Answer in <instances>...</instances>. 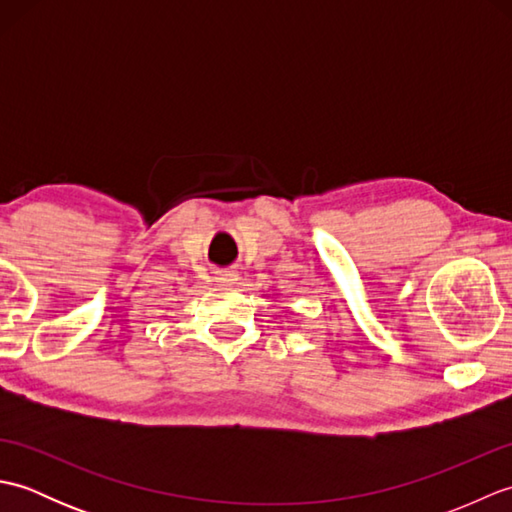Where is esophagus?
<instances>
[{
    "mask_svg": "<svg viewBox=\"0 0 512 512\" xmlns=\"http://www.w3.org/2000/svg\"><path fill=\"white\" fill-rule=\"evenodd\" d=\"M237 279L239 277H237L235 270H222V273H217V281H220V284H224V286H233Z\"/></svg>",
    "mask_w": 512,
    "mask_h": 512,
    "instance_id": "esophagus-1",
    "label": "esophagus"
}]
</instances>
